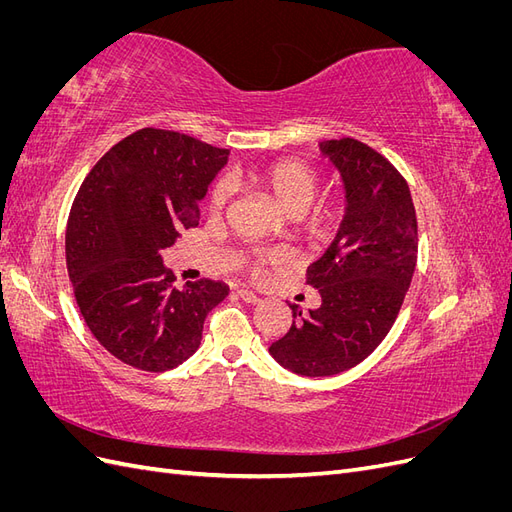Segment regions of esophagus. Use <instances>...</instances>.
<instances>
[{
    "label": "esophagus",
    "instance_id": "esophagus-1",
    "mask_svg": "<svg viewBox=\"0 0 512 512\" xmlns=\"http://www.w3.org/2000/svg\"><path fill=\"white\" fill-rule=\"evenodd\" d=\"M237 297H239L241 301H245V303H250V305H256V303L260 301L258 294H256V292H252V290H247V288L237 290Z\"/></svg>",
    "mask_w": 512,
    "mask_h": 512
}]
</instances>
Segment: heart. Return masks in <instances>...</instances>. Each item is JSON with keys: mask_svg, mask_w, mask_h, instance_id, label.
<instances>
[{"mask_svg": "<svg viewBox=\"0 0 512 512\" xmlns=\"http://www.w3.org/2000/svg\"><path fill=\"white\" fill-rule=\"evenodd\" d=\"M254 188L265 192L275 207L288 218H297L301 224V230L309 237H324L327 232L335 226L339 213H342V205L337 200H329V203H322L316 209L307 213L309 205L318 192L320 177L316 170L303 160L297 158H284L275 160L262 168H254L245 175ZM230 194L228 181L220 179L213 185L211 190V207L218 211L226 205ZM247 269L254 275H262L267 269L277 267L282 262V256L277 252L269 250H256L245 256Z\"/></svg>", "mask_w": 512, "mask_h": 512, "instance_id": "heart-1", "label": "heart"}]
</instances>
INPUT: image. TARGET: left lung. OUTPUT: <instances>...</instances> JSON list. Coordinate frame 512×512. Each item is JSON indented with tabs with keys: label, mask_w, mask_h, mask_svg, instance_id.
Wrapping results in <instances>:
<instances>
[{
	"label": "left lung",
	"mask_w": 512,
	"mask_h": 512,
	"mask_svg": "<svg viewBox=\"0 0 512 512\" xmlns=\"http://www.w3.org/2000/svg\"><path fill=\"white\" fill-rule=\"evenodd\" d=\"M339 170L346 211L333 243L307 267L320 307L292 305L290 331L271 344L273 359L305 378L359 365L391 331L412 282L418 230L412 196L397 168L354 138L320 143Z\"/></svg>",
	"instance_id": "left-lung-1"
}]
</instances>
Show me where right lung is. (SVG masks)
<instances>
[{
    "instance_id": "obj_1",
    "label": "right lung",
    "mask_w": 512,
    "mask_h": 512,
    "mask_svg": "<svg viewBox=\"0 0 512 512\" xmlns=\"http://www.w3.org/2000/svg\"><path fill=\"white\" fill-rule=\"evenodd\" d=\"M228 162V149L188 134L143 128L108 149L76 194L66 228V265L89 331L115 359L168 371L196 352L224 282L183 288L162 254Z\"/></svg>"
}]
</instances>
